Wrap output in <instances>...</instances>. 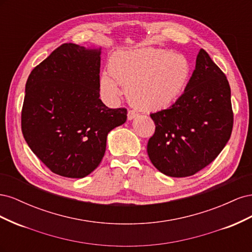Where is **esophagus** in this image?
<instances>
[{
  "instance_id": "34e87169",
  "label": "esophagus",
  "mask_w": 252,
  "mask_h": 252,
  "mask_svg": "<svg viewBox=\"0 0 252 252\" xmlns=\"http://www.w3.org/2000/svg\"><path fill=\"white\" fill-rule=\"evenodd\" d=\"M136 116H138V113L134 112L133 110H129L128 113H127V119H128L129 121H131V120L134 119Z\"/></svg>"
}]
</instances>
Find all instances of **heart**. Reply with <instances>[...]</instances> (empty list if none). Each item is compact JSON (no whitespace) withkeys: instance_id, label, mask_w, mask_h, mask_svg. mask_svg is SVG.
Masks as SVG:
<instances>
[{"instance_id":"1","label":"heart","mask_w":252,"mask_h":252,"mask_svg":"<svg viewBox=\"0 0 252 252\" xmlns=\"http://www.w3.org/2000/svg\"><path fill=\"white\" fill-rule=\"evenodd\" d=\"M108 66L100 78L104 96L117 101L123 87L129 101L145 111L168 108L184 93L191 74L184 55L156 48L118 50Z\"/></svg>"}]
</instances>
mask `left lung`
I'll list each match as a JSON object with an SVG mask.
<instances>
[{
	"instance_id": "8db88e82",
	"label": "left lung",
	"mask_w": 252,
	"mask_h": 252,
	"mask_svg": "<svg viewBox=\"0 0 252 252\" xmlns=\"http://www.w3.org/2000/svg\"><path fill=\"white\" fill-rule=\"evenodd\" d=\"M150 117L156 124L147 144L151 163L172 178L193 175L209 165L230 139L233 112L226 75L201 49L184 94L169 108Z\"/></svg>"
}]
</instances>
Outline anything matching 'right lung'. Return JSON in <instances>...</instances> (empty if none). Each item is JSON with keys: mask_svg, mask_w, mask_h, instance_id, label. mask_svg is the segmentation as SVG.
<instances>
[{"mask_svg": "<svg viewBox=\"0 0 252 252\" xmlns=\"http://www.w3.org/2000/svg\"><path fill=\"white\" fill-rule=\"evenodd\" d=\"M101 48L65 43L34 67L26 82L22 132L33 154L56 174L82 179L100 165L107 135L126 108L100 98Z\"/></svg>", "mask_w": 252, "mask_h": 252, "instance_id": "right-lung-1", "label": "right lung"}]
</instances>
